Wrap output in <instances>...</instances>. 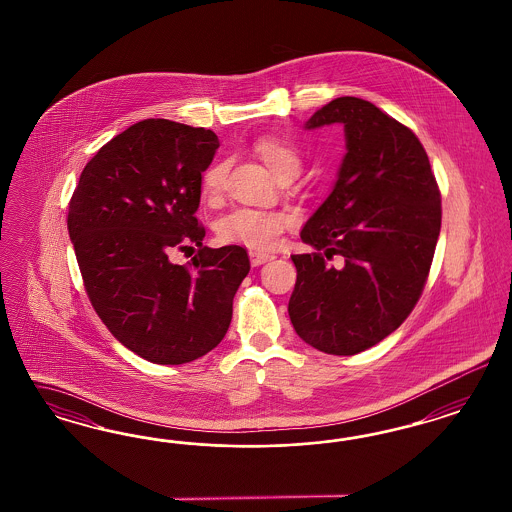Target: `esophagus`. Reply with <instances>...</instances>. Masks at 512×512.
<instances>
[{
    "label": "esophagus",
    "mask_w": 512,
    "mask_h": 512,
    "mask_svg": "<svg viewBox=\"0 0 512 512\" xmlns=\"http://www.w3.org/2000/svg\"><path fill=\"white\" fill-rule=\"evenodd\" d=\"M249 259H251V264H253V266H259V264H264L266 261L274 259V255H270V253H261V251H249Z\"/></svg>",
    "instance_id": "obj_1"
}]
</instances>
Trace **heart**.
I'll return each instance as SVG.
<instances>
[{"label":"heart","mask_w":512,"mask_h":512,"mask_svg":"<svg viewBox=\"0 0 512 512\" xmlns=\"http://www.w3.org/2000/svg\"><path fill=\"white\" fill-rule=\"evenodd\" d=\"M255 152L278 180L285 176L295 178L302 169V154L289 140L263 137L255 142ZM229 167V159H216L202 171L201 191L206 201H214L223 193ZM291 225L293 217L285 212L244 206L217 221V236L225 244H242L257 251H270L278 248L281 236Z\"/></svg>","instance_id":"heart-1"}]
</instances>
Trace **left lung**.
<instances>
[{"mask_svg": "<svg viewBox=\"0 0 512 512\" xmlns=\"http://www.w3.org/2000/svg\"><path fill=\"white\" fill-rule=\"evenodd\" d=\"M343 124L347 154L336 186L304 225L313 253L293 255L289 317L328 355L385 340L419 302L441 229V193L417 135L358 97H338L306 127ZM334 254L344 266L327 264Z\"/></svg>", "mask_w": 512, "mask_h": 512, "instance_id": "1", "label": "left lung"}]
</instances>
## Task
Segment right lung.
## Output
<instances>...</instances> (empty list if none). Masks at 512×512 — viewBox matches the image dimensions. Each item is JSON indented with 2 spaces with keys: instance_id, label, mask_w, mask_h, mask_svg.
I'll return each instance as SVG.
<instances>
[{
  "instance_id": "add662e5",
  "label": "right lung",
  "mask_w": 512,
  "mask_h": 512,
  "mask_svg": "<svg viewBox=\"0 0 512 512\" xmlns=\"http://www.w3.org/2000/svg\"><path fill=\"white\" fill-rule=\"evenodd\" d=\"M219 148L204 127L150 118L109 140L80 174L67 229L84 289L112 336L154 364L204 357L227 334L248 251L202 246L201 174ZM200 249L187 265L172 248Z\"/></svg>"
}]
</instances>
